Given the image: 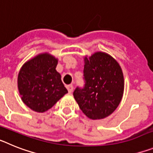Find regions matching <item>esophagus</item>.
<instances>
[{"mask_svg": "<svg viewBox=\"0 0 153 153\" xmlns=\"http://www.w3.org/2000/svg\"><path fill=\"white\" fill-rule=\"evenodd\" d=\"M67 89L68 90L69 93H71L73 92V90H74V86L73 85H67Z\"/></svg>", "mask_w": 153, "mask_h": 153, "instance_id": "esophagus-1", "label": "esophagus"}]
</instances>
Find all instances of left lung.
Instances as JSON below:
<instances>
[{"mask_svg":"<svg viewBox=\"0 0 153 153\" xmlns=\"http://www.w3.org/2000/svg\"><path fill=\"white\" fill-rule=\"evenodd\" d=\"M83 88L76 87L74 97L88 118L100 120L113 113L122 100L123 74L110 55L97 52L84 58Z\"/></svg>","mask_w":153,"mask_h":153,"instance_id":"1","label":"left lung"}]
</instances>
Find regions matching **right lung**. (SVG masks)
<instances>
[{
  "mask_svg": "<svg viewBox=\"0 0 153 153\" xmlns=\"http://www.w3.org/2000/svg\"><path fill=\"white\" fill-rule=\"evenodd\" d=\"M57 59L45 53L23 65L17 78L21 100L30 109L44 113L68 93L56 70Z\"/></svg>",
  "mask_w": 153,
  "mask_h": 153,
  "instance_id": "1",
  "label": "right lung"
}]
</instances>
